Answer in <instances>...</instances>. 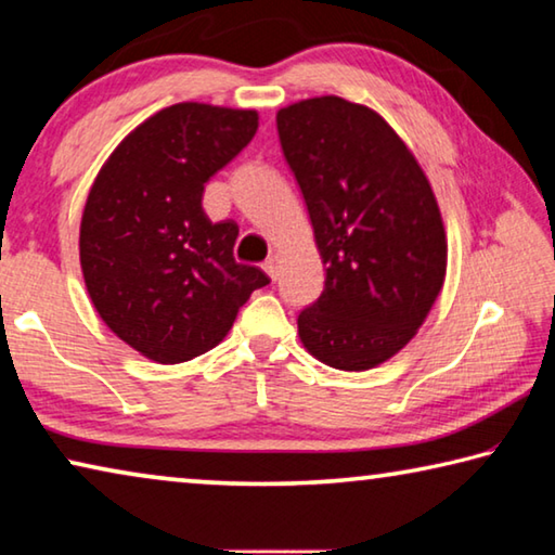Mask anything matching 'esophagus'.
Instances as JSON below:
<instances>
[{
  "label": "esophagus",
  "mask_w": 555,
  "mask_h": 555,
  "mask_svg": "<svg viewBox=\"0 0 555 555\" xmlns=\"http://www.w3.org/2000/svg\"><path fill=\"white\" fill-rule=\"evenodd\" d=\"M262 270H266L272 280H278V275H280V258L278 256H270L266 262H262Z\"/></svg>",
  "instance_id": "obj_1"
}]
</instances>
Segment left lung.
I'll use <instances>...</instances> for the list:
<instances>
[{
    "label": "left lung",
    "instance_id": "8db88e82",
    "mask_svg": "<svg viewBox=\"0 0 555 555\" xmlns=\"http://www.w3.org/2000/svg\"><path fill=\"white\" fill-rule=\"evenodd\" d=\"M278 134L326 272L299 339L326 366L374 369L415 337L444 283L430 181L384 117L337 95L283 107Z\"/></svg>",
    "mask_w": 555,
    "mask_h": 555
}]
</instances>
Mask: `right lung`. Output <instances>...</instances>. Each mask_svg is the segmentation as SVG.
Returning <instances> with one entry per match:
<instances>
[{
  "label": "right lung",
  "instance_id": "right-lung-1",
  "mask_svg": "<svg viewBox=\"0 0 555 555\" xmlns=\"http://www.w3.org/2000/svg\"><path fill=\"white\" fill-rule=\"evenodd\" d=\"M256 111L165 107L117 144L90 186L80 268L103 322L142 357L181 363L223 341L266 272L233 258L238 225L211 223L204 184L253 140Z\"/></svg>",
  "mask_w": 555,
  "mask_h": 555
}]
</instances>
